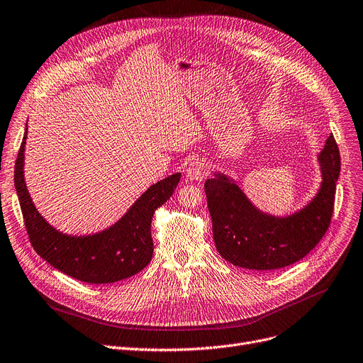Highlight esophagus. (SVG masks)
Wrapping results in <instances>:
<instances>
[{
	"label": "esophagus",
	"mask_w": 363,
	"mask_h": 363,
	"mask_svg": "<svg viewBox=\"0 0 363 363\" xmlns=\"http://www.w3.org/2000/svg\"><path fill=\"white\" fill-rule=\"evenodd\" d=\"M208 173H209V167L201 160H196L186 167V178L190 181H203L208 177Z\"/></svg>",
	"instance_id": "1"
}]
</instances>
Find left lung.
Wrapping results in <instances>:
<instances>
[{
  "instance_id": "left-lung-1",
  "label": "left lung",
  "mask_w": 363,
  "mask_h": 363,
  "mask_svg": "<svg viewBox=\"0 0 363 363\" xmlns=\"http://www.w3.org/2000/svg\"><path fill=\"white\" fill-rule=\"evenodd\" d=\"M322 184L299 212L277 218L258 211L239 185L220 173L204 182L219 255L249 270H277L303 259L325 235L334 212L340 150L329 135L319 154Z\"/></svg>"
}]
</instances>
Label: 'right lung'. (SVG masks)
I'll list each match as a JSON object with an SVG mask.
<instances>
[{
	"label": "right lung",
	"instance_id": "obj_1",
	"mask_svg": "<svg viewBox=\"0 0 363 363\" xmlns=\"http://www.w3.org/2000/svg\"><path fill=\"white\" fill-rule=\"evenodd\" d=\"M26 133L14 164V186L29 242L37 254L67 276L96 285L114 283L144 270L154 252V212L175 191L181 173L150 186L113 227L91 235H68L47 223L29 197L23 178Z\"/></svg>",
	"mask_w": 363,
	"mask_h": 363
}]
</instances>
